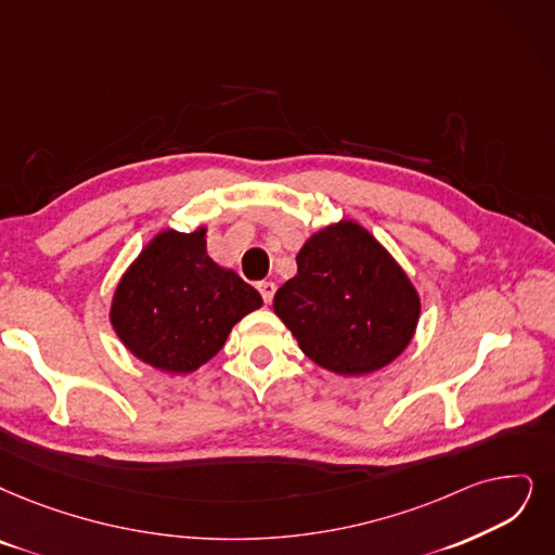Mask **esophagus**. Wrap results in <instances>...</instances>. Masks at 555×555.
<instances>
[{"instance_id":"esophagus-1","label":"esophagus","mask_w":555,"mask_h":555,"mask_svg":"<svg viewBox=\"0 0 555 555\" xmlns=\"http://www.w3.org/2000/svg\"><path fill=\"white\" fill-rule=\"evenodd\" d=\"M257 289H259L263 302H271L273 300V296H275V284L273 282H259Z\"/></svg>"}]
</instances>
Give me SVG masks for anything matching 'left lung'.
I'll use <instances>...</instances> for the list:
<instances>
[{
	"label": "left lung",
	"mask_w": 555,
	"mask_h": 555,
	"mask_svg": "<svg viewBox=\"0 0 555 555\" xmlns=\"http://www.w3.org/2000/svg\"><path fill=\"white\" fill-rule=\"evenodd\" d=\"M298 273L273 309L300 350L339 375L373 373L414 337L421 300L393 257L354 220H339L305 241Z\"/></svg>",
	"instance_id": "1"
}]
</instances>
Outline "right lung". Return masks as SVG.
Wrapping results in <instances>:
<instances>
[{
	"instance_id": "obj_1",
	"label": "right lung",
	"mask_w": 555,
	"mask_h": 555,
	"mask_svg": "<svg viewBox=\"0 0 555 555\" xmlns=\"http://www.w3.org/2000/svg\"><path fill=\"white\" fill-rule=\"evenodd\" d=\"M207 230H164L141 250L116 286L111 325L141 362L191 373L209 362L261 296L207 255Z\"/></svg>"
}]
</instances>
